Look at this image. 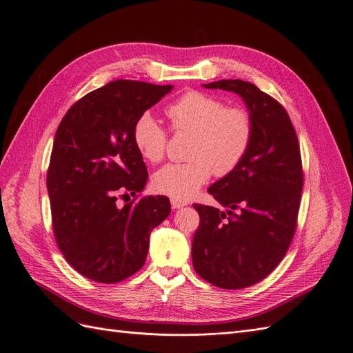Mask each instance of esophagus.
Here are the masks:
<instances>
[{"label":"esophagus","instance_id":"obj_1","mask_svg":"<svg viewBox=\"0 0 353 353\" xmlns=\"http://www.w3.org/2000/svg\"><path fill=\"white\" fill-rule=\"evenodd\" d=\"M171 205H172V208H174V210H179V208H182V206H185V205H186V202L172 198V199H171Z\"/></svg>","mask_w":353,"mask_h":353}]
</instances>
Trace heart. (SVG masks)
Returning <instances> with one entry per match:
<instances>
[{"label": "heart", "mask_w": 353, "mask_h": 353, "mask_svg": "<svg viewBox=\"0 0 353 353\" xmlns=\"http://www.w3.org/2000/svg\"><path fill=\"white\" fill-rule=\"evenodd\" d=\"M175 131L194 134L186 163H168L157 171L152 183L157 192L171 198L190 199L208 181L231 174L245 158L254 137L251 114L241 107H226L216 97L190 91L167 108ZM139 154L159 162L165 154L167 132L150 112H142L132 128Z\"/></svg>", "instance_id": "heart-1"}]
</instances>
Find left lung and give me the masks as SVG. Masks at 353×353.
Instances as JSON below:
<instances>
[{"instance_id": "left-lung-1", "label": "left lung", "mask_w": 353, "mask_h": 353, "mask_svg": "<svg viewBox=\"0 0 353 353\" xmlns=\"http://www.w3.org/2000/svg\"><path fill=\"white\" fill-rule=\"evenodd\" d=\"M203 88L235 92L254 121L251 147L238 168L208 192L226 208L194 203L201 222L192 241L196 274L223 289L265 279L291 243L303 174L298 137L281 103L242 79H221Z\"/></svg>"}]
</instances>
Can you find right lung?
<instances>
[{
  "instance_id": "1",
  "label": "right lung",
  "mask_w": 353,
  "mask_h": 353,
  "mask_svg": "<svg viewBox=\"0 0 353 353\" xmlns=\"http://www.w3.org/2000/svg\"><path fill=\"white\" fill-rule=\"evenodd\" d=\"M172 88L108 82L77 101L57 130L47 174L54 235L68 263L91 281L117 283L139 271L152 230L171 214L163 195L123 206L117 199L147 185L132 128Z\"/></svg>"
}]
</instances>
